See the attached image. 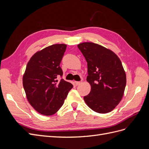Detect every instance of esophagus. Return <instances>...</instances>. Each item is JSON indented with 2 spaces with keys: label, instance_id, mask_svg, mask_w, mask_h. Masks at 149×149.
<instances>
[{
  "label": "esophagus",
  "instance_id": "esophagus-1",
  "mask_svg": "<svg viewBox=\"0 0 149 149\" xmlns=\"http://www.w3.org/2000/svg\"><path fill=\"white\" fill-rule=\"evenodd\" d=\"M81 83V81H75V84L76 86L79 85Z\"/></svg>",
  "mask_w": 149,
  "mask_h": 149
}]
</instances>
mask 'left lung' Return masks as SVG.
I'll return each instance as SVG.
<instances>
[{"mask_svg":"<svg viewBox=\"0 0 149 149\" xmlns=\"http://www.w3.org/2000/svg\"><path fill=\"white\" fill-rule=\"evenodd\" d=\"M88 63L86 80L91 84L89 94L84 97L88 106L98 113L113 110L123 98L126 75L122 63L110 49L92 42L78 45Z\"/></svg>","mask_w":149,"mask_h":149,"instance_id":"left-lung-1","label":"left lung"}]
</instances>
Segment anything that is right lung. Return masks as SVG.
I'll return each instance as SVG.
<instances>
[{
	"instance_id": "obj_1",
	"label": "right lung",
	"mask_w": 149,
	"mask_h": 149,
	"mask_svg": "<svg viewBox=\"0 0 149 149\" xmlns=\"http://www.w3.org/2000/svg\"><path fill=\"white\" fill-rule=\"evenodd\" d=\"M65 44H55L45 48L31 56L23 76L26 98L40 114L51 116L60 109L68 94L73 88L71 83L61 78L60 66L66 51Z\"/></svg>"
}]
</instances>
